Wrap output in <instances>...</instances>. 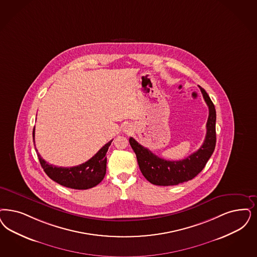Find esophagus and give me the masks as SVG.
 I'll list each match as a JSON object with an SVG mask.
<instances>
[{
	"label": "esophagus",
	"instance_id": "1",
	"mask_svg": "<svg viewBox=\"0 0 257 257\" xmlns=\"http://www.w3.org/2000/svg\"><path fill=\"white\" fill-rule=\"evenodd\" d=\"M125 131H126V132H130V129H129V128H127V130H125Z\"/></svg>",
	"mask_w": 257,
	"mask_h": 257
}]
</instances>
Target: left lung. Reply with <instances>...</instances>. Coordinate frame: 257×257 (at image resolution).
Returning a JSON list of instances; mask_svg holds the SVG:
<instances>
[{
    "label": "left lung",
    "instance_id": "left-lung-1",
    "mask_svg": "<svg viewBox=\"0 0 257 257\" xmlns=\"http://www.w3.org/2000/svg\"><path fill=\"white\" fill-rule=\"evenodd\" d=\"M209 107V117L206 124L207 133L201 147L186 159L178 161L163 160L143 147L133 138L129 139L142 175L152 184L159 186H172L193 179L202 170L215 148L216 133L215 108L207 92L198 86Z\"/></svg>",
    "mask_w": 257,
    "mask_h": 257
}]
</instances>
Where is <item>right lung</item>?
<instances>
[{
	"mask_svg": "<svg viewBox=\"0 0 257 257\" xmlns=\"http://www.w3.org/2000/svg\"><path fill=\"white\" fill-rule=\"evenodd\" d=\"M34 138L35 127L33 129V141L35 143ZM111 142L112 141L106 143L93 158L86 162L74 167H57L47 163L39 154L38 158L45 174L55 182L71 189L86 190L97 186L105 176L106 153Z\"/></svg>",
	"mask_w": 257,
	"mask_h": 257,
	"instance_id": "add662e5",
	"label": "right lung"
}]
</instances>
